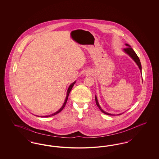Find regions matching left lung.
Listing matches in <instances>:
<instances>
[{
    "instance_id": "obj_1",
    "label": "left lung",
    "mask_w": 159,
    "mask_h": 159,
    "mask_svg": "<svg viewBox=\"0 0 159 159\" xmlns=\"http://www.w3.org/2000/svg\"><path fill=\"white\" fill-rule=\"evenodd\" d=\"M126 45L127 46V47L126 48H124V51L126 52V53H128L129 55L135 61V62H136V64H137V65H138V66L139 67V68L140 69V70H141H141H142V68H141V62H140V60H139V57L137 56V55H136V53L135 52V51H134V49L130 47V46L128 44H126ZM95 102H96V104H97V106L100 109V110L103 113L106 114L107 115H110V116H116L115 114H109L108 113H106L105 112L104 110H102V109L101 108V107L99 106V105L98 102V100H97V97H95ZM122 114V113H121ZM121 114H119V115H120Z\"/></svg>"
}]
</instances>
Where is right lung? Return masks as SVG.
<instances>
[{"label":"right lung","instance_id":"obj_1","mask_svg":"<svg viewBox=\"0 0 159 159\" xmlns=\"http://www.w3.org/2000/svg\"><path fill=\"white\" fill-rule=\"evenodd\" d=\"M75 83H76V82H73V83H72V84H71L70 85V86H69V88H68V91H67V97H66V100H65V102H64V103L63 106H62V107L60 109V110H59L58 111H57L56 113H55L52 114H51V115H49V116H42V117H51V116H54V115H56L57 114L59 113L60 112H61V111L62 110V109L64 108V107L66 106V103H67V99H68V95H69V93H70V91H71V90L72 88L73 87V86H74V84H75Z\"/></svg>","mask_w":159,"mask_h":159}]
</instances>
